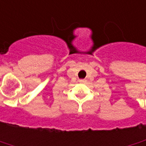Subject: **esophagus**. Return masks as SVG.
<instances>
[{"mask_svg": "<svg viewBox=\"0 0 146 146\" xmlns=\"http://www.w3.org/2000/svg\"><path fill=\"white\" fill-rule=\"evenodd\" d=\"M86 82V79H80V80H79V82L80 83H85Z\"/></svg>", "mask_w": 146, "mask_h": 146, "instance_id": "1", "label": "esophagus"}]
</instances>
